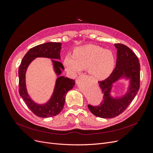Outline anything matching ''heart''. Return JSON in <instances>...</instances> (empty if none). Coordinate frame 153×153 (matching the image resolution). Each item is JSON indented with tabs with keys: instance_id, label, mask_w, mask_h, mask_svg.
Here are the masks:
<instances>
[{
	"instance_id": "1",
	"label": "heart",
	"mask_w": 153,
	"mask_h": 153,
	"mask_svg": "<svg viewBox=\"0 0 153 153\" xmlns=\"http://www.w3.org/2000/svg\"><path fill=\"white\" fill-rule=\"evenodd\" d=\"M115 64V55L112 51L94 45L78 47L74 54H67L64 59V66L71 75H77L87 69L91 76L98 80L108 77Z\"/></svg>"
}]
</instances>
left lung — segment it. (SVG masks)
I'll use <instances>...</instances> for the list:
<instances>
[{
  "label": "left lung",
  "instance_id": "left-lung-1",
  "mask_svg": "<svg viewBox=\"0 0 153 153\" xmlns=\"http://www.w3.org/2000/svg\"><path fill=\"white\" fill-rule=\"evenodd\" d=\"M114 46L117 48L116 66L106 79L98 82L103 100L98 106L88 105L92 114L104 119L114 118L123 113L140 88V66L138 57L126 45L116 43ZM121 79L128 81L127 90L123 95L113 97L111 93L113 84Z\"/></svg>",
  "mask_w": 153,
  "mask_h": 153
}]
</instances>
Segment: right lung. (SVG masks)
Returning a JSON list of instances; mask_svg holds the SVG:
<instances>
[{"label": "right lung", "mask_w": 153, "mask_h": 153, "mask_svg": "<svg viewBox=\"0 0 153 153\" xmlns=\"http://www.w3.org/2000/svg\"><path fill=\"white\" fill-rule=\"evenodd\" d=\"M61 43L48 42L37 45L30 48L22 60L18 69L19 77V93L29 108L36 115L40 117L47 118L55 116L61 112L65 103L67 92L72 89L75 85V80L61 76L64 70L61 61ZM44 57L51 59L54 71L58 76L56 81L54 91L51 98L45 104H37L32 100L26 89V72L30 63L36 58Z\"/></svg>", "instance_id": "obj_1"}]
</instances>
